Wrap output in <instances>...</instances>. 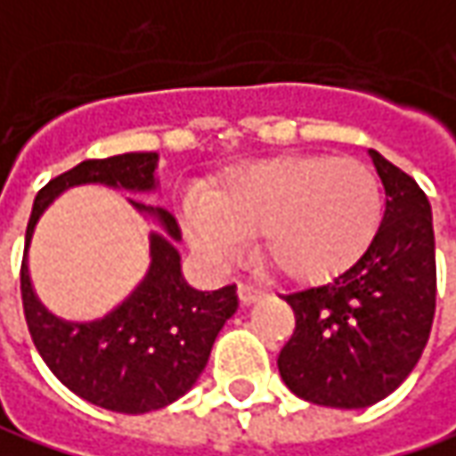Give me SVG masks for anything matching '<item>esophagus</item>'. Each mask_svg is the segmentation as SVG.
Segmentation results:
<instances>
[{
	"label": "esophagus",
	"instance_id": "34e87169",
	"mask_svg": "<svg viewBox=\"0 0 456 456\" xmlns=\"http://www.w3.org/2000/svg\"><path fill=\"white\" fill-rule=\"evenodd\" d=\"M259 297H262V290H259V288L247 285V282H240V300H242V305H252Z\"/></svg>",
	"mask_w": 456,
	"mask_h": 456
}]
</instances>
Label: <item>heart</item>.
I'll return each instance as SVG.
<instances>
[{
	"instance_id": "obj_1",
	"label": "heart",
	"mask_w": 456,
	"mask_h": 456,
	"mask_svg": "<svg viewBox=\"0 0 456 456\" xmlns=\"http://www.w3.org/2000/svg\"><path fill=\"white\" fill-rule=\"evenodd\" d=\"M384 214L376 171L355 159L275 156L234 166L183 212L189 244L216 267L257 234V257L290 280H322L351 265Z\"/></svg>"
}]
</instances>
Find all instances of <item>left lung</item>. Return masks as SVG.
I'll return each instance as SVG.
<instances>
[{"label": "left lung", "instance_id": "left-lung-1", "mask_svg": "<svg viewBox=\"0 0 456 456\" xmlns=\"http://www.w3.org/2000/svg\"><path fill=\"white\" fill-rule=\"evenodd\" d=\"M386 189L381 224L333 280L285 295L295 333L277 369L295 396L366 409L396 391L429 340L436 307L432 207L409 174L369 151Z\"/></svg>", "mask_w": 456, "mask_h": 456}]
</instances>
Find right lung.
<instances>
[{"label": "right lung", "mask_w": 456, "mask_h": 456, "mask_svg": "<svg viewBox=\"0 0 456 456\" xmlns=\"http://www.w3.org/2000/svg\"><path fill=\"white\" fill-rule=\"evenodd\" d=\"M159 153L90 159L60 174L35 197L22 259V305L42 361L62 384L108 411L146 414L181 399L197 384L224 322L237 313V285L194 290L181 275V229L161 207L134 201L164 232H151V267L118 307L90 322L62 321L42 305L29 280L27 252L45 209L65 189L105 183L126 191H153Z\"/></svg>", "instance_id": "obj_1"}]
</instances>
